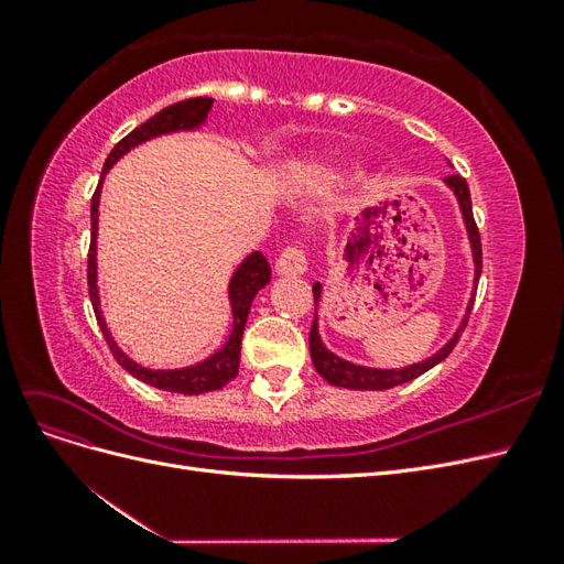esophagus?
I'll return each mask as SVG.
<instances>
[{"label": "esophagus", "mask_w": 564, "mask_h": 564, "mask_svg": "<svg viewBox=\"0 0 564 564\" xmlns=\"http://www.w3.org/2000/svg\"><path fill=\"white\" fill-rule=\"evenodd\" d=\"M308 261H305V251L299 245H289L275 261V272L280 275H303Z\"/></svg>", "instance_id": "obj_1"}]
</instances>
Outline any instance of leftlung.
Masks as SVG:
<instances>
[{
	"instance_id": "1",
	"label": "left lung",
	"mask_w": 564,
	"mask_h": 564,
	"mask_svg": "<svg viewBox=\"0 0 564 564\" xmlns=\"http://www.w3.org/2000/svg\"><path fill=\"white\" fill-rule=\"evenodd\" d=\"M445 183L454 191V195L458 199L460 214H464V220H466V230H468L470 247H473V261H475V282H477V280H480V272H482V245H480V230H477L475 218H473V204H470L468 183H466V178H460L458 174L447 176ZM319 294H322V284L315 282L313 284L315 319H313V327H311V357H313V365H315L317 373H319L324 381L332 383V386L350 388V390H388V388H395L400 383L412 381V379L421 377V373L433 369L435 365H440L454 350L460 332L466 329L468 315L473 311V301H475V294H473V299L468 303L466 317H464V322H460L458 332L452 336V340H449L445 348L437 350L433 357H429V360H423V362L412 365V367H404V369H371V367H360V365H352V362L340 360V357H336L332 350L324 348L322 338L317 334V303H319Z\"/></svg>"
}]
</instances>
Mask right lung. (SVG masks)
<instances>
[{
	"label": "right lung",
	"instance_id": "right-lung-1",
	"mask_svg": "<svg viewBox=\"0 0 564 564\" xmlns=\"http://www.w3.org/2000/svg\"><path fill=\"white\" fill-rule=\"evenodd\" d=\"M212 104H214V98H185V100H178V104H174V106L160 110L155 117H150L148 122L135 127L131 133H127L124 139L112 148V152L104 164V176L108 174V169L133 145L155 139V135H162V133L199 127L204 119H207ZM104 176H100V181L96 185V193L91 197V245H89V259H87V282H89V299L94 305L98 327H100V332H104L108 346L115 355V360L122 365L131 373V377H135L152 388H160V390L183 392V395H202V392H212V390L224 388L228 381H232L237 377V369H240V346H242V334H245V324H247L251 301L256 294H259V289H263L270 282V265L265 261V256L261 251H253L251 256H247L245 263L235 270V275L230 280V305H232V319H235L232 332L226 340V346L218 352H214L209 360H204L193 367H185V369H172V371H152L141 365H135L122 350L117 348V344L106 327V319H104V315H100V301H98V286H96V230H98V197H100V185H104Z\"/></svg>",
	"mask_w": 564,
	"mask_h": 564
}]
</instances>
